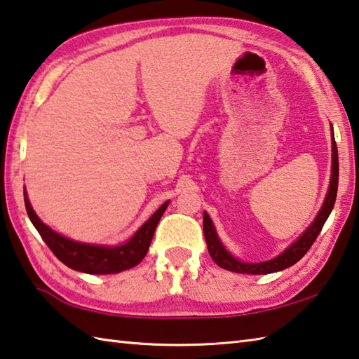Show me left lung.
<instances>
[{"instance_id": "1", "label": "left lung", "mask_w": 359, "mask_h": 359, "mask_svg": "<svg viewBox=\"0 0 359 359\" xmlns=\"http://www.w3.org/2000/svg\"><path fill=\"white\" fill-rule=\"evenodd\" d=\"M331 178H330V186L327 197L323 200V205L320 211L317 212L316 219L313 223L303 231L299 238H297L285 250V252L280 253L276 258L270 261H262V262H243L228 252L223 245L220 238L215 231V226L209 217V214L205 211L203 212V233H205L208 252L211 255L214 262L217 264L219 267L229 270V272L236 273H247V275H267L273 272H280V270H285L290 266H294L295 262H299L303 256L306 255L308 250L313 245L317 236L322 231L323 225L328 219V215L333 211L334 201H336V194H337V181H339V159H337V147L334 142V133H333V125H331Z\"/></svg>"}]
</instances>
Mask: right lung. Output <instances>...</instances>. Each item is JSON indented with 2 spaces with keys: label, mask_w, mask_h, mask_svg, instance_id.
<instances>
[{
  "label": "right lung",
  "mask_w": 359,
  "mask_h": 359,
  "mask_svg": "<svg viewBox=\"0 0 359 359\" xmlns=\"http://www.w3.org/2000/svg\"><path fill=\"white\" fill-rule=\"evenodd\" d=\"M168 203L170 201H165L164 205H162L158 211L133 234V238L130 241L120 243V245L109 247L72 241L69 238H65V236L56 233L37 217V214L34 212L29 203L28 194L25 191V206L26 212H28V217L32 222V225L36 226L39 234L42 236L43 242L50 247L51 252L56 255V258L60 262H64L67 267L90 275L118 273L137 266V264L145 258L148 248H150L154 229H156L162 214L165 212Z\"/></svg>",
  "instance_id": "right-lung-1"
}]
</instances>
